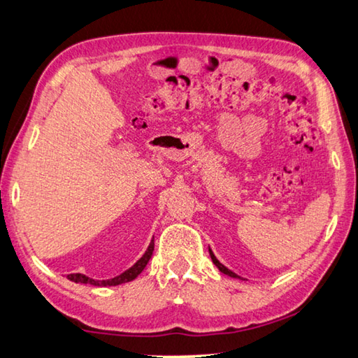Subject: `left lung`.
I'll return each mask as SVG.
<instances>
[{"instance_id":"8db88e82","label":"left lung","mask_w":358,"mask_h":358,"mask_svg":"<svg viewBox=\"0 0 358 358\" xmlns=\"http://www.w3.org/2000/svg\"><path fill=\"white\" fill-rule=\"evenodd\" d=\"M208 250H210V257H211V259H213V263L214 264H216V268L220 271V272H222V274H225V275H230L231 278H241V280H244V278L243 277H239L238 274H235V272H233V271H230L229 268H225V266L222 264V263H220L219 262V259L216 258V255H214V253H213V250L210 249V247H208Z\"/></svg>"}]
</instances>
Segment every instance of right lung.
Masks as SVG:
<instances>
[{
	"label": "right lung",
	"instance_id": "right-lung-1",
	"mask_svg": "<svg viewBox=\"0 0 358 358\" xmlns=\"http://www.w3.org/2000/svg\"><path fill=\"white\" fill-rule=\"evenodd\" d=\"M153 249H155V239L152 238L150 244H148L147 250L144 255H142L138 262H136L131 268H128L125 272H122L120 275L113 277V278H108V280H95V278H90L84 274H70L67 275L69 280L75 282V283H84V285H94V287H117V285H122V283H127V282H131L134 280L136 277H138L142 271L145 269L147 263L150 262V258L153 255Z\"/></svg>",
	"mask_w": 358,
	"mask_h": 358
}]
</instances>
